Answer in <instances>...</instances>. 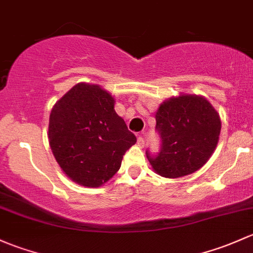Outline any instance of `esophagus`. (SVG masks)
<instances>
[{
	"label": "esophagus",
	"mask_w": 253,
	"mask_h": 253,
	"mask_svg": "<svg viewBox=\"0 0 253 253\" xmlns=\"http://www.w3.org/2000/svg\"><path fill=\"white\" fill-rule=\"evenodd\" d=\"M137 144H138V147H140V148L144 147L145 142H144V138H143L142 135H139V137L137 138Z\"/></svg>",
	"instance_id": "34e87169"
}]
</instances>
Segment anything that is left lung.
Listing matches in <instances>:
<instances>
[{"label": "left lung", "mask_w": 253, "mask_h": 253, "mask_svg": "<svg viewBox=\"0 0 253 253\" xmlns=\"http://www.w3.org/2000/svg\"><path fill=\"white\" fill-rule=\"evenodd\" d=\"M155 119L161 149L158 155L147 150V158L156 173L184 177L211 158L220 133V119L206 98L191 94L169 98L158 109Z\"/></svg>", "instance_id": "obj_1"}]
</instances>
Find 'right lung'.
I'll return each mask as SVG.
<instances>
[{"label":"right lung","instance_id":"add662e5","mask_svg":"<svg viewBox=\"0 0 253 253\" xmlns=\"http://www.w3.org/2000/svg\"><path fill=\"white\" fill-rule=\"evenodd\" d=\"M115 99L98 84H78L49 115L48 139L60 169L74 182L97 188L120 169L137 138L116 114Z\"/></svg>","mask_w":253,"mask_h":253}]
</instances>
